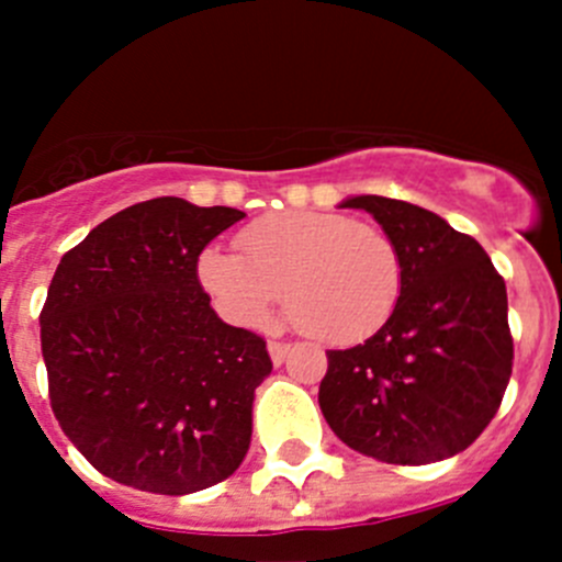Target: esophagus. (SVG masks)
<instances>
[{"label":"esophagus","mask_w":562,"mask_h":562,"mask_svg":"<svg viewBox=\"0 0 562 562\" xmlns=\"http://www.w3.org/2000/svg\"><path fill=\"white\" fill-rule=\"evenodd\" d=\"M288 350H291V345H288V342H274V339H271V342H269V356H271V364H274V367H280L282 361H285Z\"/></svg>","instance_id":"1"}]
</instances>
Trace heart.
Masks as SVG:
<instances>
[{"label":"heart","mask_w":562,"mask_h":562,"mask_svg":"<svg viewBox=\"0 0 562 562\" xmlns=\"http://www.w3.org/2000/svg\"><path fill=\"white\" fill-rule=\"evenodd\" d=\"M239 249L209 247L198 258L201 285L236 326H266L285 293L299 331L345 345L375 334L400 302V249L342 214H269L241 231Z\"/></svg>","instance_id":"obj_1"}]
</instances>
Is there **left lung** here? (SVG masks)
I'll use <instances>...</instances> for the list:
<instances>
[{
    "mask_svg": "<svg viewBox=\"0 0 562 562\" xmlns=\"http://www.w3.org/2000/svg\"><path fill=\"white\" fill-rule=\"evenodd\" d=\"M402 258L394 313L370 339L328 350L317 402L345 446L389 464H429L468 449L512 378L506 282L484 247L443 217L383 195H353Z\"/></svg>",
    "mask_w": 562,
    "mask_h": 562,
    "instance_id": "left-lung-1",
    "label": "left lung"
}]
</instances>
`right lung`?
<instances>
[{
  "mask_svg": "<svg viewBox=\"0 0 562 562\" xmlns=\"http://www.w3.org/2000/svg\"><path fill=\"white\" fill-rule=\"evenodd\" d=\"M241 217L151 198L89 231L56 266L40 313L50 407L119 484L190 495L247 454L269 350L220 321L198 280V255Z\"/></svg>",
  "mask_w": 562,
  "mask_h": 562,
  "instance_id": "1",
  "label": "right lung"
}]
</instances>
